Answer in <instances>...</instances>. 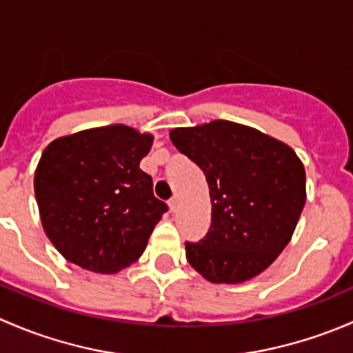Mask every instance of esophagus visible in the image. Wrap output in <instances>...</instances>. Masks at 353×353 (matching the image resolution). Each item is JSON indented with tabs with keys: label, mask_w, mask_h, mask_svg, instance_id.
Returning a JSON list of instances; mask_svg holds the SVG:
<instances>
[{
	"label": "esophagus",
	"mask_w": 353,
	"mask_h": 353,
	"mask_svg": "<svg viewBox=\"0 0 353 353\" xmlns=\"http://www.w3.org/2000/svg\"><path fill=\"white\" fill-rule=\"evenodd\" d=\"M169 208H170V212H177V208H179V198L177 196H174L172 199H170L169 201Z\"/></svg>",
	"instance_id": "1"
}]
</instances>
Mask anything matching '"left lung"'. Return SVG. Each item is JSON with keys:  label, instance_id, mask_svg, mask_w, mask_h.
<instances>
[{"label": "left lung", "instance_id": "left-lung-1", "mask_svg": "<svg viewBox=\"0 0 353 353\" xmlns=\"http://www.w3.org/2000/svg\"><path fill=\"white\" fill-rule=\"evenodd\" d=\"M170 140L205 172L212 225L186 243V258L212 283H243L265 272L290 243L305 205V170L283 141L215 119L174 128Z\"/></svg>", "mask_w": 353, "mask_h": 353}]
</instances>
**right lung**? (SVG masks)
<instances>
[{
	"label": "right lung",
	"mask_w": 353,
	"mask_h": 353,
	"mask_svg": "<svg viewBox=\"0 0 353 353\" xmlns=\"http://www.w3.org/2000/svg\"><path fill=\"white\" fill-rule=\"evenodd\" d=\"M154 134L126 124L92 128L56 138L34 176L46 236L70 263L116 273L143 254L167 212L140 169Z\"/></svg>",
	"instance_id": "obj_1"
}]
</instances>
